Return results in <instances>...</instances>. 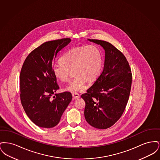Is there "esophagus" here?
<instances>
[{"instance_id": "esophagus-1", "label": "esophagus", "mask_w": 160, "mask_h": 160, "mask_svg": "<svg viewBox=\"0 0 160 160\" xmlns=\"http://www.w3.org/2000/svg\"><path fill=\"white\" fill-rule=\"evenodd\" d=\"M72 95L74 99H77V98H80V95L78 93H74L72 94Z\"/></svg>"}]
</instances>
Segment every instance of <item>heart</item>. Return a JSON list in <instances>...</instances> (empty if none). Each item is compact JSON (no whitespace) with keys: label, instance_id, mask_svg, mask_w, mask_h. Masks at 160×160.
<instances>
[{"label":"heart","instance_id":"1","mask_svg":"<svg viewBox=\"0 0 160 160\" xmlns=\"http://www.w3.org/2000/svg\"><path fill=\"white\" fill-rule=\"evenodd\" d=\"M61 63L52 67L55 78L67 82L73 71L75 78L65 88L72 93L83 91L87 81L92 82L99 76L103 64V57L99 48L94 45L80 46L69 49L62 55Z\"/></svg>","mask_w":160,"mask_h":160}]
</instances>
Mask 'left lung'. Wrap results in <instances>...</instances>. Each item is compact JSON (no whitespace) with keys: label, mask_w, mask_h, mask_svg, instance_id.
Masks as SVG:
<instances>
[{"label":"left lung","mask_w":160,"mask_h":160,"mask_svg":"<svg viewBox=\"0 0 160 160\" xmlns=\"http://www.w3.org/2000/svg\"><path fill=\"white\" fill-rule=\"evenodd\" d=\"M88 40L102 46L106 55L101 74L81 96L86 102L84 117L93 127L107 129L120 119L125 109L132 83L131 70L125 56L112 44Z\"/></svg>","instance_id":"1"}]
</instances>
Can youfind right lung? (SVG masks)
<instances>
[{
	"mask_svg": "<svg viewBox=\"0 0 160 160\" xmlns=\"http://www.w3.org/2000/svg\"><path fill=\"white\" fill-rule=\"evenodd\" d=\"M71 41L68 38L47 41L27 56L20 71V100L32 122L39 127L57 125L72 99L69 92L54 94L59 89L52 72L58 54Z\"/></svg>",
	"mask_w": 160,
	"mask_h": 160,
	"instance_id": "obj_1",
	"label": "right lung"
}]
</instances>
